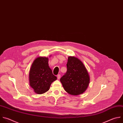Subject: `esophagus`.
Here are the masks:
<instances>
[{"label":"esophagus","instance_id":"1","mask_svg":"<svg viewBox=\"0 0 123 123\" xmlns=\"http://www.w3.org/2000/svg\"><path fill=\"white\" fill-rule=\"evenodd\" d=\"M60 78H61V75H60V74L58 75V76H57V79H58V80H59Z\"/></svg>","mask_w":123,"mask_h":123}]
</instances>
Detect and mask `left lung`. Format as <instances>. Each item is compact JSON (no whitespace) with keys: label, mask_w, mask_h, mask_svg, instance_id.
Here are the masks:
<instances>
[{"label":"left lung","mask_w":123,"mask_h":123,"mask_svg":"<svg viewBox=\"0 0 123 123\" xmlns=\"http://www.w3.org/2000/svg\"><path fill=\"white\" fill-rule=\"evenodd\" d=\"M67 71L60 81L66 92L72 95L82 93L87 88L90 77L83 63L78 58L69 57Z\"/></svg>","instance_id":"1"}]
</instances>
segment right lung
<instances>
[{"mask_svg": "<svg viewBox=\"0 0 123 123\" xmlns=\"http://www.w3.org/2000/svg\"><path fill=\"white\" fill-rule=\"evenodd\" d=\"M48 59L39 57L33 62L30 74V83L35 93L42 94L49 90L50 86L57 77L48 66Z\"/></svg>", "mask_w": 123, "mask_h": 123, "instance_id": "1", "label": "right lung"}]
</instances>
